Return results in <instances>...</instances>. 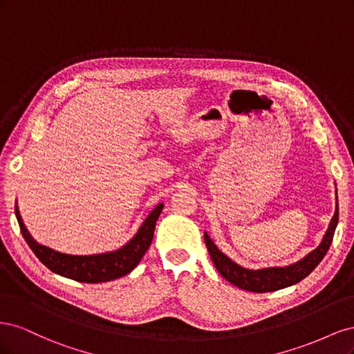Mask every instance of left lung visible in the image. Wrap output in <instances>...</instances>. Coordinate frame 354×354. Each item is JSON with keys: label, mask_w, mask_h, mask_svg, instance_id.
Masks as SVG:
<instances>
[{"label": "left lung", "mask_w": 354, "mask_h": 354, "mask_svg": "<svg viewBox=\"0 0 354 354\" xmlns=\"http://www.w3.org/2000/svg\"><path fill=\"white\" fill-rule=\"evenodd\" d=\"M337 224H338V202H337L335 214L329 223V227L325 233V236L315 251L306 255L303 260H299L295 264H291L288 267H270V269H261V270L243 269V267H241L239 264L232 261L227 255H224L217 248L216 243L211 241V238L207 233H203V238H205V245L211 255V260L214 261V266H216V269L224 279L229 281L234 286L245 289V291L272 292V291H277V289L298 283L316 269V266L322 261V259L328 252L329 246L332 243V239H334Z\"/></svg>", "instance_id": "left-lung-1"}]
</instances>
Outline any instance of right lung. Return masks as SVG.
<instances>
[{
	"mask_svg": "<svg viewBox=\"0 0 354 354\" xmlns=\"http://www.w3.org/2000/svg\"><path fill=\"white\" fill-rule=\"evenodd\" d=\"M162 208L164 203H159L149 214V217L145 220L142 227L138 229L136 236L127 245H124L121 250L97 255L63 254L38 243L25 227L17 205L15 207V212L19 221L20 232H22L29 248L38 257V260L46 267H48L51 272L84 283H99L118 279V277H122L133 272V269H136V266L140 263L142 257L152 243L156 220L160 216Z\"/></svg>",
	"mask_w": 354,
	"mask_h": 354,
	"instance_id": "obj_1",
	"label": "right lung"
}]
</instances>
